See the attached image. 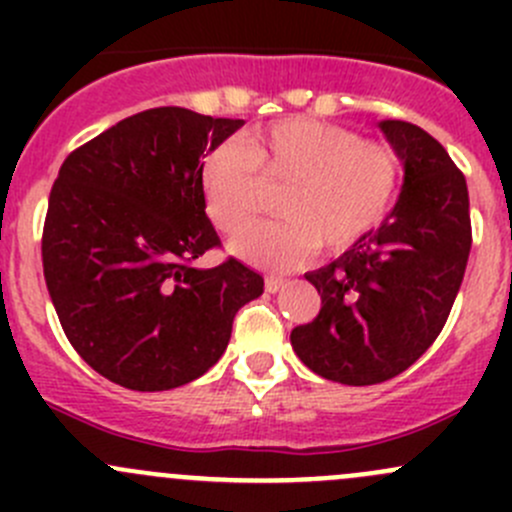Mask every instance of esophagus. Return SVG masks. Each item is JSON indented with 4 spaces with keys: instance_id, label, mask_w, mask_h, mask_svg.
Masks as SVG:
<instances>
[{
    "instance_id": "obj_1",
    "label": "esophagus",
    "mask_w": 512,
    "mask_h": 512,
    "mask_svg": "<svg viewBox=\"0 0 512 512\" xmlns=\"http://www.w3.org/2000/svg\"><path fill=\"white\" fill-rule=\"evenodd\" d=\"M282 287H285V280H282V277L270 275V277H267V280H265V289H267V292H270V294L280 292Z\"/></svg>"
}]
</instances>
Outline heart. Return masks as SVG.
<instances>
[{
  "mask_svg": "<svg viewBox=\"0 0 512 512\" xmlns=\"http://www.w3.org/2000/svg\"><path fill=\"white\" fill-rule=\"evenodd\" d=\"M401 165L394 148L361 141L352 128L317 118H280L210 148L200 168L205 213L223 232L257 215L262 183L282 185L280 220L252 225L230 242L240 260L289 270L319 245L344 252L369 237L394 205Z\"/></svg>",
  "mask_w": 512,
  "mask_h": 512,
  "instance_id": "b5f03b06",
  "label": "heart"
}]
</instances>
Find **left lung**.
Returning <instances> with one entry per match:
<instances>
[{
    "label": "left lung",
    "mask_w": 512,
    "mask_h": 512,
    "mask_svg": "<svg viewBox=\"0 0 512 512\" xmlns=\"http://www.w3.org/2000/svg\"><path fill=\"white\" fill-rule=\"evenodd\" d=\"M379 128L404 163L399 200L359 245L304 275L322 309L289 334L304 366L347 386L394 379L436 342L473 242L466 178L446 148L414 123Z\"/></svg>",
    "instance_id": "8db88e82"
}]
</instances>
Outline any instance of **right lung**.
<instances>
[{
    "label": "right lung",
    "instance_id": "obj_1",
    "mask_svg": "<svg viewBox=\"0 0 512 512\" xmlns=\"http://www.w3.org/2000/svg\"><path fill=\"white\" fill-rule=\"evenodd\" d=\"M245 121L178 106L128 116L69 153L41 235L44 280L66 339L118 386L168 391L223 356L237 309L265 280L227 257L205 215V151Z\"/></svg>",
    "mask_w": 512,
    "mask_h": 512
}]
</instances>
